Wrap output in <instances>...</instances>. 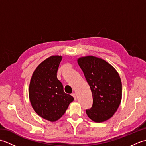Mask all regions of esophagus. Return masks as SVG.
<instances>
[{
  "mask_svg": "<svg viewBox=\"0 0 146 146\" xmlns=\"http://www.w3.org/2000/svg\"><path fill=\"white\" fill-rule=\"evenodd\" d=\"M71 95L73 96V98H74V99H75V100H76V94H75V93H73V94H71Z\"/></svg>",
  "mask_w": 146,
  "mask_h": 146,
  "instance_id": "obj_1",
  "label": "esophagus"
}]
</instances>
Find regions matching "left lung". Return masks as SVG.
<instances>
[{
    "label": "left lung",
    "mask_w": 146,
    "mask_h": 146,
    "mask_svg": "<svg viewBox=\"0 0 146 146\" xmlns=\"http://www.w3.org/2000/svg\"><path fill=\"white\" fill-rule=\"evenodd\" d=\"M78 63L90 87L93 104L86 113L95 122L113 115L122 99V83L119 74L107 62L97 57L80 58Z\"/></svg>",
    "instance_id": "1"
}]
</instances>
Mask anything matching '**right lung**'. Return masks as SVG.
<instances>
[{
	"mask_svg": "<svg viewBox=\"0 0 146 146\" xmlns=\"http://www.w3.org/2000/svg\"><path fill=\"white\" fill-rule=\"evenodd\" d=\"M61 56H53L42 61L34 71L31 80L29 95L32 107L43 119L54 122L63 115L72 96L64 93L57 78Z\"/></svg>",
	"mask_w": 146,
	"mask_h": 146,
	"instance_id": "1",
	"label": "right lung"
}]
</instances>
